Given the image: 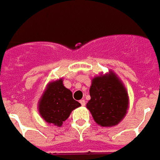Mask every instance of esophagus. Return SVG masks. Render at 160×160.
Wrapping results in <instances>:
<instances>
[{
  "label": "esophagus",
  "mask_w": 160,
  "mask_h": 160,
  "mask_svg": "<svg viewBox=\"0 0 160 160\" xmlns=\"http://www.w3.org/2000/svg\"><path fill=\"white\" fill-rule=\"evenodd\" d=\"M80 104L82 105V107H84V106H85V100H84V99H81V100H80Z\"/></svg>",
  "instance_id": "obj_1"
}]
</instances>
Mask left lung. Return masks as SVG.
<instances>
[{"mask_svg":"<svg viewBox=\"0 0 160 160\" xmlns=\"http://www.w3.org/2000/svg\"><path fill=\"white\" fill-rule=\"evenodd\" d=\"M90 96L86 108L99 126L113 127L126 116L128 94L122 81L112 70L92 78Z\"/></svg>","mask_w":160,"mask_h":160,"instance_id":"left-lung-1","label":"left lung"}]
</instances>
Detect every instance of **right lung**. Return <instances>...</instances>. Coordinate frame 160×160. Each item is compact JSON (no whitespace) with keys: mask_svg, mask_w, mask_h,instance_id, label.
Instances as JSON below:
<instances>
[{"mask_svg":"<svg viewBox=\"0 0 160 160\" xmlns=\"http://www.w3.org/2000/svg\"><path fill=\"white\" fill-rule=\"evenodd\" d=\"M80 106L73 98L71 91L64 86L62 78H59L48 82L38 102V110L46 122L61 127L73 110Z\"/></svg>","mask_w":160,"mask_h":160,"instance_id":"1","label":"right lung"}]
</instances>
